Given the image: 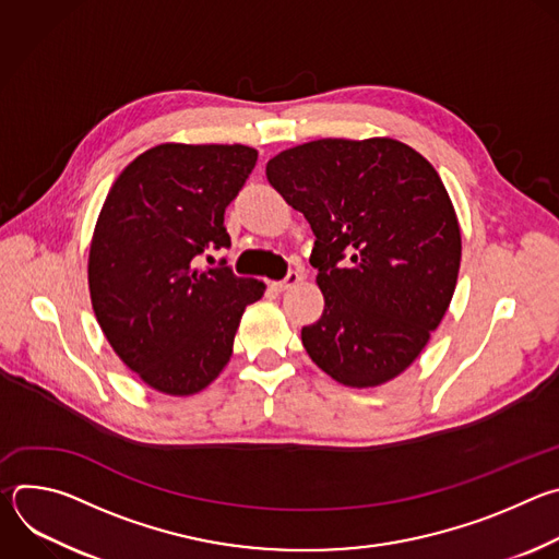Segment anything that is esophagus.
<instances>
[{
	"label": "esophagus",
	"instance_id": "1",
	"mask_svg": "<svg viewBox=\"0 0 559 559\" xmlns=\"http://www.w3.org/2000/svg\"><path fill=\"white\" fill-rule=\"evenodd\" d=\"M300 278H302V276H300L298 272H289V274H287L283 281H274V283H272V287H274L276 292H285V289H292V287H296V285L300 283Z\"/></svg>",
	"mask_w": 559,
	"mask_h": 559
}]
</instances>
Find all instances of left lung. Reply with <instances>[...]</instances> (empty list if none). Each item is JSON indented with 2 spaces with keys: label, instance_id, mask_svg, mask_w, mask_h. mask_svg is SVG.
<instances>
[{
  "label": "left lung",
  "instance_id": "left-lung-1",
  "mask_svg": "<svg viewBox=\"0 0 559 559\" xmlns=\"http://www.w3.org/2000/svg\"><path fill=\"white\" fill-rule=\"evenodd\" d=\"M311 225L309 263L325 296L302 328L309 358L347 386H378L425 349L455 292L462 238L442 179L414 147L318 139L265 168Z\"/></svg>",
  "mask_w": 559,
  "mask_h": 559
}]
</instances>
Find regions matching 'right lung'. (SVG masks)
<instances>
[{"instance_id":"1","label":"right lung","mask_w":559,"mask_h":559,"mask_svg":"<svg viewBox=\"0 0 559 559\" xmlns=\"http://www.w3.org/2000/svg\"><path fill=\"white\" fill-rule=\"evenodd\" d=\"M257 156L241 143L154 145L117 177L99 212L93 309L115 354L156 391L205 389L231 356L246 307L265 292L225 261L197 267L205 250L229 248L223 214Z\"/></svg>"}]
</instances>
